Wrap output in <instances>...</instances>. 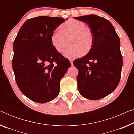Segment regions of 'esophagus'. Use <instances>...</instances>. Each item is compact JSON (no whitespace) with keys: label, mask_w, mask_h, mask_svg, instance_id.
<instances>
[{"label":"esophagus","mask_w":134,"mask_h":134,"mask_svg":"<svg viewBox=\"0 0 134 134\" xmlns=\"http://www.w3.org/2000/svg\"><path fill=\"white\" fill-rule=\"evenodd\" d=\"M69 61H70V62H71V65H73V60L72 59H69Z\"/></svg>","instance_id":"obj_1"}]
</instances>
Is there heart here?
<instances>
[{
    "mask_svg": "<svg viewBox=\"0 0 134 134\" xmlns=\"http://www.w3.org/2000/svg\"><path fill=\"white\" fill-rule=\"evenodd\" d=\"M87 25L76 19H70L59 28L51 36V43L58 52L62 53L69 44L71 45L64 55L67 58H73L87 54L92 49L94 37L92 33L87 29Z\"/></svg>",
    "mask_w": 134,
    "mask_h": 134,
    "instance_id": "obj_1",
    "label": "heart"
}]
</instances>
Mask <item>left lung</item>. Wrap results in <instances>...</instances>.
Returning <instances> with one entry per match:
<instances>
[{"mask_svg": "<svg viewBox=\"0 0 134 134\" xmlns=\"http://www.w3.org/2000/svg\"><path fill=\"white\" fill-rule=\"evenodd\" d=\"M74 19L88 24L94 37L91 51L73 62L79 70V91L88 99H100L113 92L120 82L122 66L120 38L105 18L90 14Z\"/></svg>", "mask_w": 134, "mask_h": 134, "instance_id": "8db88e82", "label": "left lung"}]
</instances>
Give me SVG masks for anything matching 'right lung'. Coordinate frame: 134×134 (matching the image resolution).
Returning a JSON list of instances; mask_svg holds the SVG:
<instances>
[{
    "label": "right lung",
    "instance_id": "right-lung-1",
    "mask_svg": "<svg viewBox=\"0 0 134 134\" xmlns=\"http://www.w3.org/2000/svg\"><path fill=\"white\" fill-rule=\"evenodd\" d=\"M65 21L44 16L27 19L14 41L12 66L16 83L34 102L45 103L56 98L60 80L71 66L51 40L54 30Z\"/></svg>",
    "mask_w": 134,
    "mask_h": 134
}]
</instances>
